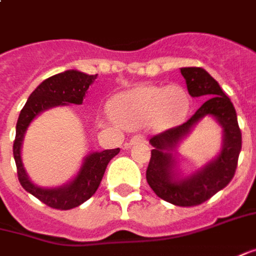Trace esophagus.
I'll list each match as a JSON object with an SVG mask.
<instances>
[{
  "label": "esophagus",
  "instance_id": "34e87169",
  "mask_svg": "<svg viewBox=\"0 0 256 256\" xmlns=\"http://www.w3.org/2000/svg\"><path fill=\"white\" fill-rule=\"evenodd\" d=\"M140 142H146V137L143 136V134H137V136L132 137V140H130L126 146L130 147L132 144H134V143H140Z\"/></svg>",
  "mask_w": 256,
  "mask_h": 256
}]
</instances>
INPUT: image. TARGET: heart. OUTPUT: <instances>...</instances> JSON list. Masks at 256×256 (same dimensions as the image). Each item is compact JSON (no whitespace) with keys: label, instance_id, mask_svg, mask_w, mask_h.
<instances>
[{"label":"heart","instance_id":"heart-1","mask_svg":"<svg viewBox=\"0 0 256 256\" xmlns=\"http://www.w3.org/2000/svg\"><path fill=\"white\" fill-rule=\"evenodd\" d=\"M188 104V94L177 84H138L114 94L109 100V112L126 128L152 124L164 128L178 124L186 118Z\"/></svg>","mask_w":256,"mask_h":256}]
</instances>
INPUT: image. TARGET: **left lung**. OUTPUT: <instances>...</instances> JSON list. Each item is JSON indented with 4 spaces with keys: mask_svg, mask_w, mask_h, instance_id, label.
Here are the masks:
<instances>
[{
    "mask_svg": "<svg viewBox=\"0 0 256 256\" xmlns=\"http://www.w3.org/2000/svg\"><path fill=\"white\" fill-rule=\"evenodd\" d=\"M188 93L202 98L200 109L186 123L168 128L150 138L153 146L146 172L148 186L164 201L178 207H194L210 200L232 180L242 146L236 112L230 98L216 79L202 68H181ZM206 116H212L223 128V148L220 154L198 172L181 178L172 154L190 128Z\"/></svg>",
    "mask_w": 256,
    "mask_h": 256,
    "instance_id": "1",
    "label": "left lung"
}]
</instances>
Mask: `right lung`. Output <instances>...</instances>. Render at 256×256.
Here are the masks:
<instances>
[{"label":"right lung","mask_w":256,"mask_h":256,"mask_svg":"<svg viewBox=\"0 0 256 256\" xmlns=\"http://www.w3.org/2000/svg\"><path fill=\"white\" fill-rule=\"evenodd\" d=\"M96 78L98 75H86L84 72L72 69L45 79L31 93L16 122V133L14 140V158L16 164L18 180L30 194L50 208L70 210L84 204L86 200L90 198L100 184L108 164L119 153L120 148L93 152L84 157V164L74 180L56 188H42L35 186L30 180L28 174L24 168L21 147H22L25 132L30 123L40 112L50 109L54 106H64L69 103L82 104L84 94Z\"/></svg>","instance_id":"obj_1"}]
</instances>
